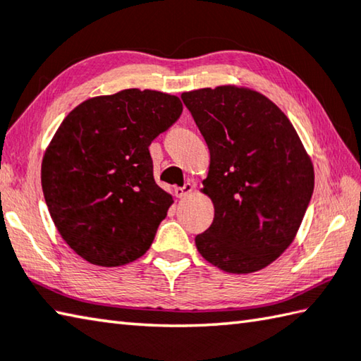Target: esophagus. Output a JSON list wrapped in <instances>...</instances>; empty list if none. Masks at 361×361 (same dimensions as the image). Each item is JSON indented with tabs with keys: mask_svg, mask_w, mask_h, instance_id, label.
<instances>
[{
	"mask_svg": "<svg viewBox=\"0 0 361 361\" xmlns=\"http://www.w3.org/2000/svg\"><path fill=\"white\" fill-rule=\"evenodd\" d=\"M192 191H194V185H192V183L188 181L181 188H176L175 189V194L178 195V197H186V195H189Z\"/></svg>",
	"mask_w": 361,
	"mask_h": 361,
	"instance_id": "1",
	"label": "esophagus"
}]
</instances>
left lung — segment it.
Masks as SVG:
<instances>
[{"instance_id":"left-lung-1","label":"left lung","mask_w":361,"mask_h":361,"mask_svg":"<svg viewBox=\"0 0 361 361\" xmlns=\"http://www.w3.org/2000/svg\"><path fill=\"white\" fill-rule=\"evenodd\" d=\"M209 149L203 189L214 219L195 237L205 260L227 273L259 271L297 235L314 169L297 130L264 94L233 85L181 94Z\"/></svg>"}]
</instances>
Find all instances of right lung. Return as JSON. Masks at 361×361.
I'll use <instances>...</instances> for the list:
<instances>
[{
    "label": "right lung",
    "mask_w": 361,
    "mask_h": 361,
    "mask_svg": "<svg viewBox=\"0 0 361 361\" xmlns=\"http://www.w3.org/2000/svg\"><path fill=\"white\" fill-rule=\"evenodd\" d=\"M176 96L123 90L91 97L64 118L45 149V203L63 240L90 264L142 257L173 203L156 185L148 147L178 120Z\"/></svg>",
    "instance_id": "1"
}]
</instances>
